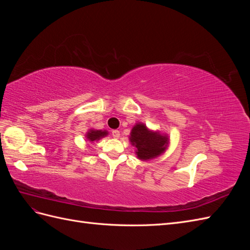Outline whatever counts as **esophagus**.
Wrapping results in <instances>:
<instances>
[{"mask_svg": "<svg viewBox=\"0 0 250 250\" xmlns=\"http://www.w3.org/2000/svg\"><path fill=\"white\" fill-rule=\"evenodd\" d=\"M111 134H112V137L115 138V139H119L120 138V131L119 130H112Z\"/></svg>", "mask_w": 250, "mask_h": 250, "instance_id": "obj_1", "label": "esophagus"}]
</instances>
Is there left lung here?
<instances>
[{
  "mask_svg": "<svg viewBox=\"0 0 250 250\" xmlns=\"http://www.w3.org/2000/svg\"><path fill=\"white\" fill-rule=\"evenodd\" d=\"M130 142L137 148L140 160H151L162 154L167 148L168 138L160 132L149 131L144 124H137L131 130Z\"/></svg>",
  "mask_w": 250,
  "mask_h": 250,
  "instance_id": "1",
  "label": "left lung"
}]
</instances>
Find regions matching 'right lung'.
Wrapping results in <instances>:
<instances>
[{
	"instance_id": "add662e5",
	"label": "right lung",
	"mask_w": 250,
	"mask_h": 250,
	"mask_svg": "<svg viewBox=\"0 0 250 250\" xmlns=\"http://www.w3.org/2000/svg\"><path fill=\"white\" fill-rule=\"evenodd\" d=\"M107 134L106 131H102V130H89L88 133H87V139L89 141H96V140H99L100 138H103L105 137V135Z\"/></svg>"
}]
</instances>
